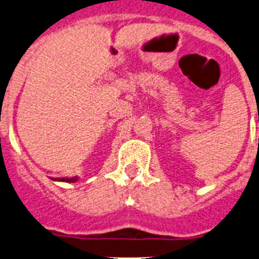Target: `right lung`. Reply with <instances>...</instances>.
<instances>
[{
	"mask_svg": "<svg viewBox=\"0 0 259 259\" xmlns=\"http://www.w3.org/2000/svg\"><path fill=\"white\" fill-rule=\"evenodd\" d=\"M54 181H63V183H76L79 180L78 176H73V178H56V179H51Z\"/></svg>",
	"mask_w": 259,
	"mask_h": 259,
	"instance_id": "1",
	"label": "right lung"
}]
</instances>
